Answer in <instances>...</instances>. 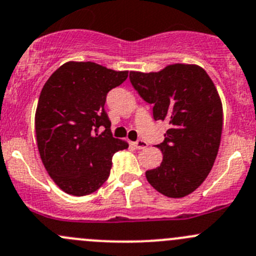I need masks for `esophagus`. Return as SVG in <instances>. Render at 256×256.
Listing matches in <instances>:
<instances>
[{
  "mask_svg": "<svg viewBox=\"0 0 256 256\" xmlns=\"http://www.w3.org/2000/svg\"><path fill=\"white\" fill-rule=\"evenodd\" d=\"M134 147L138 150H142V148H146L147 147V142L144 140H138L136 142H134Z\"/></svg>",
  "mask_w": 256,
  "mask_h": 256,
  "instance_id": "1",
  "label": "esophagus"
}]
</instances>
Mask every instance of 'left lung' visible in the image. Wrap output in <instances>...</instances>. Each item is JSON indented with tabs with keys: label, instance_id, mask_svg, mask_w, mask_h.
<instances>
[{
	"label": "left lung",
	"instance_id": "left-lung-1",
	"mask_svg": "<svg viewBox=\"0 0 256 256\" xmlns=\"http://www.w3.org/2000/svg\"><path fill=\"white\" fill-rule=\"evenodd\" d=\"M130 82L154 105V120L170 125L157 144L161 164L146 171V180L166 197L188 196L209 174L220 144L223 106L216 85L202 66L180 63L151 73L130 72Z\"/></svg>",
	"mask_w": 256,
	"mask_h": 256
}]
</instances>
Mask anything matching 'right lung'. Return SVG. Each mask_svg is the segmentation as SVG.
Here are the masks:
<instances>
[{
  "mask_svg": "<svg viewBox=\"0 0 256 256\" xmlns=\"http://www.w3.org/2000/svg\"><path fill=\"white\" fill-rule=\"evenodd\" d=\"M128 74L92 62H66L43 85L34 118L38 151L49 176L68 194L99 190L114 154L128 147L112 138L104 109L108 92Z\"/></svg>",
  "mask_w": 256,
  "mask_h": 256,
  "instance_id": "right-lung-1",
  "label": "right lung"
}]
</instances>
